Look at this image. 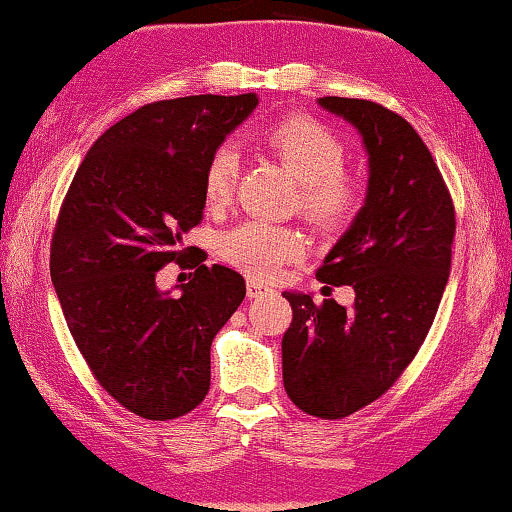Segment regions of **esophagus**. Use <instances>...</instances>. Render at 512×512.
I'll return each instance as SVG.
<instances>
[{
    "label": "esophagus",
    "instance_id": "34e87169",
    "mask_svg": "<svg viewBox=\"0 0 512 512\" xmlns=\"http://www.w3.org/2000/svg\"><path fill=\"white\" fill-rule=\"evenodd\" d=\"M270 291V286L268 284H263V282H258V279H247V296L249 298H258V296H263V293H268Z\"/></svg>",
    "mask_w": 512,
    "mask_h": 512
}]
</instances>
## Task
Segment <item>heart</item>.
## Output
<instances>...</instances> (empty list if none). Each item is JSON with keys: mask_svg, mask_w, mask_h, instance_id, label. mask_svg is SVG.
Returning <instances> with one entry per match:
<instances>
[{"mask_svg": "<svg viewBox=\"0 0 512 512\" xmlns=\"http://www.w3.org/2000/svg\"><path fill=\"white\" fill-rule=\"evenodd\" d=\"M261 144L300 179V212L317 228L333 230L356 219L366 202V181L347 170V149L338 132L307 114H289L261 132ZM242 158L233 144H221L207 158L202 195L209 209L233 200ZM307 251L305 237L291 226L261 219L242 221L219 240V254L251 277H277L286 263Z\"/></svg>", "mask_w": 512, "mask_h": 512, "instance_id": "obj_1", "label": "heart"}]
</instances>
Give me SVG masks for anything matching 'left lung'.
Masks as SVG:
<instances>
[{"instance_id":"1","label":"left lung","mask_w":512,"mask_h":512,"mask_svg":"<svg viewBox=\"0 0 512 512\" xmlns=\"http://www.w3.org/2000/svg\"><path fill=\"white\" fill-rule=\"evenodd\" d=\"M319 104L352 123L368 149L366 205L317 270L324 284L352 286L354 305L284 293L293 319L282 368L296 408L342 419L394 387L424 345L450 277L457 219L436 160L403 116L354 97Z\"/></svg>"}]
</instances>
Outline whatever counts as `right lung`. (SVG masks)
I'll return each mask as SVG.
<instances>
[{"label":"right lung","instance_id":"add662e5","mask_svg":"<svg viewBox=\"0 0 512 512\" xmlns=\"http://www.w3.org/2000/svg\"><path fill=\"white\" fill-rule=\"evenodd\" d=\"M256 104L254 93L144 104L90 146L62 200L51 279L69 333L100 387L144 419L205 401L212 340L247 293L240 272L209 268L181 235L202 221L207 158ZM172 260L194 270L179 297L155 286Z\"/></svg>","mask_w":512,"mask_h":512}]
</instances>
